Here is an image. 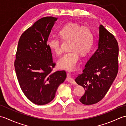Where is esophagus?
Wrapping results in <instances>:
<instances>
[{
    "label": "esophagus",
    "mask_w": 126,
    "mask_h": 126,
    "mask_svg": "<svg viewBox=\"0 0 126 126\" xmlns=\"http://www.w3.org/2000/svg\"><path fill=\"white\" fill-rule=\"evenodd\" d=\"M66 81H67L68 82L70 83H71V84H76V82H75V80L71 77V74L70 73L67 74V78H66Z\"/></svg>",
    "instance_id": "esophagus-1"
}]
</instances>
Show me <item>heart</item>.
I'll use <instances>...</instances> for the list:
<instances>
[{"label":"heart","mask_w":126,"mask_h":126,"mask_svg":"<svg viewBox=\"0 0 126 126\" xmlns=\"http://www.w3.org/2000/svg\"><path fill=\"white\" fill-rule=\"evenodd\" d=\"M59 34L63 39L70 40L69 47L71 51L64 53L58 61V65L62 69L74 70L79 61V52L81 55H85L92 49L93 34L90 29L73 22L68 23L61 28ZM61 44L58 37L51 36L47 39L48 47L56 55L62 53Z\"/></svg>","instance_id":"1"}]
</instances>
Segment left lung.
I'll list each match as a JSON object with an SVG mask.
<instances>
[{
  "label": "left lung",
  "instance_id": "obj_1",
  "mask_svg": "<svg viewBox=\"0 0 126 126\" xmlns=\"http://www.w3.org/2000/svg\"><path fill=\"white\" fill-rule=\"evenodd\" d=\"M119 46L115 37L99 26L98 48L75 81L84 88L79 101L86 105L98 102L107 93L118 72Z\"/></svg>",
  "mask_w": 126,
  "mask_h": 126
}]
</instances>
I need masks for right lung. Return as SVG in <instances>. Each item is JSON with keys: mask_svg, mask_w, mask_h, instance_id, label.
I'll list each match as a JSON object with an SVG mask.
<instances>
[{"mask_svg": "<svg viewBox=\"0 0 126 126\" xmlns=\"http://www.w3.org/2000/svg\"><path fill=\"white\" fill-rule=\"evenodd\" d=\"M57 18L45 17L28 28L19 40L15 67L21 89L32 102L44 105L55 96L66 77L64 70L52 73L53 62L47 39Z\"/></svg>", "mask_w": 126, "mask_h": 126, "instance_id": "1", "label": "right lung"}]
</instances>
